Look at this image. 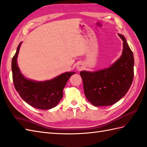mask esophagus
<instances>
[{"mask_svg":"<svg viewBox=\"0 0 147 147\" xmlns=\"http://www.w3.org/2000/svg\"><path fill=\"white\" fill-rule=\"evenodd\" d=\"M83 68H84L83 64H82V63L78 64V66H77V69H78V71H81V70H82Z\"/></svg>","mask_w":147,"mask_h":147,"instance_id":"1","label":"esophagus"}]
</instances>
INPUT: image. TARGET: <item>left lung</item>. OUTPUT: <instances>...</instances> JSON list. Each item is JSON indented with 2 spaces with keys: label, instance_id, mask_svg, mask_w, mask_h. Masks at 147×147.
<instances>
[{
  "label": "left lung",
  "instance_id": "8db88e82",
  "mask_svg": "<svg viewBox=\"0 0 147 147\" xmlns=\"http://www.w3.org/2000/svg\"><path fill=\"white\" fill-rule=\"evenodd\" d=\"M123 41L121 56L107 68L97 71H82L86 98L94 106H111L122 98L130 89L134 78V58L125 38Z\"/></svg>",
  "mask_w": 147,
  "mask_h": 147
}]
</instances>
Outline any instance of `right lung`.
<instances>
[{"label": "right lung", "mask_w": 147, "mask_h": 147, "mask_svg": "<svg viewBox=\"0 0 147 147\" xmlns=\"http://www.w3.org/2000/svg\"><path fill=\"white\" fill-rule=\"evenodd\" d=\"M22 42L12 60L13 82L17 92L30 106L41 110L50 109L58 105L63 97V91L69 78L75 72H66L51 80L36 81L26 78L17 65V57Z\"/></svg>", "instance_id": "right-lung-1"}]
</instances>
